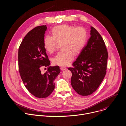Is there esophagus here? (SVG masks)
<instances>
[{
	"mask_svg": "<svg viewBox=\"0 0 126 126\" xmlns=\"http://www.w3.org/2000/svg\"><path fill=\"white\" fill-rule=\"evenodd\" d=\"M61 70H65L66 69V68L65 67H63V66H62V67H61Z\"/></svg>",
	"mask_w": 126,
	"mask_h": 126,
	"instance_id": "34e87169",
	"label": "esophagus"
}]
</instances>
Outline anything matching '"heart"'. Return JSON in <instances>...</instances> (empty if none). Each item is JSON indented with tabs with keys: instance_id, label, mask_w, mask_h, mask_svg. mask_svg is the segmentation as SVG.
I'll list each match as a JSON object with an SVG mask.
<instances>
[{
	"instance_id": "b5f03b06",
	"label": "heart",
	"mask_w": 126,
	"mask_h": 126,
	"mask_svg": "<svg viewBox=\"0 0 126 126\" xmlns=\"http://www.w3.org/2000/svg\"><path fill=\"white\" fill-rule=\"evenodd\" d=\"M52 36H46L44 46L47 51L53 53L56 50L58 43H61L63 49L53 59L55 65L65 66L73 60L74 54H79L85 47L88 39L86 30L82 27L64 24L56 26L52 30Z\"/></svg>"
}]
</instances>
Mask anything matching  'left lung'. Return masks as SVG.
Segmentation results:
<instances>
[{
  "label": "left lung",
  "mask_w": 126,
  "mask_h": 126,
  "mask_svg": "<svg viewBox=\"0 0 126 126\" xmlns=\"http://www.w3.org/2000/svg\"><path fill=\"white\" fill-rule=\"evenodd\" d=\"M91 37L73 63L71 84L79 94H92L103 81L107 69L108 52L101 36L91 27Z\"/></svg>",
  "instance_id": "1"
}]
</instances>
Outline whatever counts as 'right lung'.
Wrapping results in <instances>:
<instances>
[{
    "mask_svg": "<svg viewBox=\"0 0 126 126\" xmlns=\"http://www.w3.org/2000/svg\"><path fill=\"white\" fill-rule=\"evenodd\" d=\"M46 25L37 26L25 36L18 50V66L25 87L34 96L44 98L55 89L54 80L60 73L59 66H49L44 46ZM47 67L46 72L41 70ZM46 69V68H45Z\"/></svg>",
    "mask_w": 126,
    "mask_h": 126,
    "instance_id": "1",
    "label": "right lung"
}]
</instances>
